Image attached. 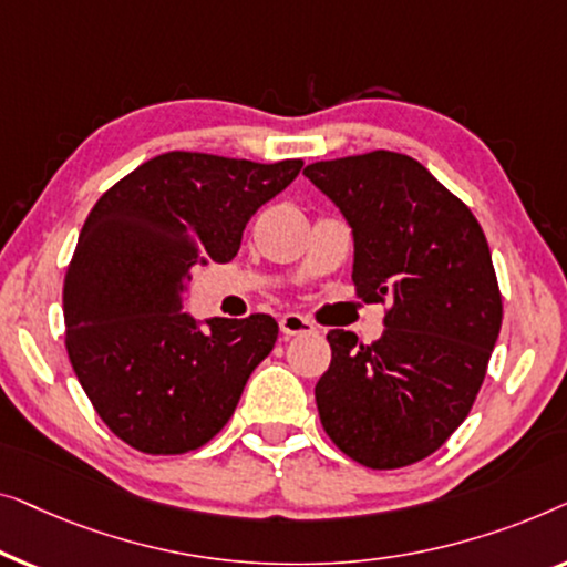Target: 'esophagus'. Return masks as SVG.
I'll use <instances>...</instances> for the list:
<instances>
[{"instance_id":"34e87169","label":"esophagus","mask_w":567,"mask_h":567,"mask_svg":"<svg viewBox=\"0 0 567 567\" xmlns=\"http://www.w3.org/2000/svg\"><path fill=\"white\" fill-rule=\"evenodd\" d=\"M280 331L285 337H300V333H316V323L300 313H285L280 318Z\"/></svg>"}]
</instances>
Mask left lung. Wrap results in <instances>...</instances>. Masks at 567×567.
<instances>
[{
  "label": "left lung",
  "instance_id": "left-lung-1",
  "mask_svg": "<svg viewBox=\"0 0 567 567\" xmlns=\"http://www.w3.org/2000/svg\"><path fill=\"white\" fill-rule=\"evenodd\" d=\"M302 174L352 226L357 298L390 302L372 344L326 333L318 416L360 465H413L450 440L485 380L504 321L488 241L473 210L405 154L380 148Z\"/></svg>",
  "mask_w": 567,
  "mask_h": 567
}]
</instances>
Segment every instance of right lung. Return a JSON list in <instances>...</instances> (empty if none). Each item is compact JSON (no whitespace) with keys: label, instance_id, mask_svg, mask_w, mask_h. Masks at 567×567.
<instances>
[{"label":"right lung","instance_id":"obj_1","mask_svg":"<svg viewBox=\"0 0 567 567\" xmlns=\"http://www.w3.org/2000/svg\"><path fill=\"white\" fill-rule=\"evenodd\" d=\"M302 169L193 151L143 162L94 203L63 277L66 352L97 416L146 454H185L234 416L272 352V316L197 329L182 292L195 265H226L246 223Z\"/></svg>","mask_w":567,"mask_h":567}]
</instances>
